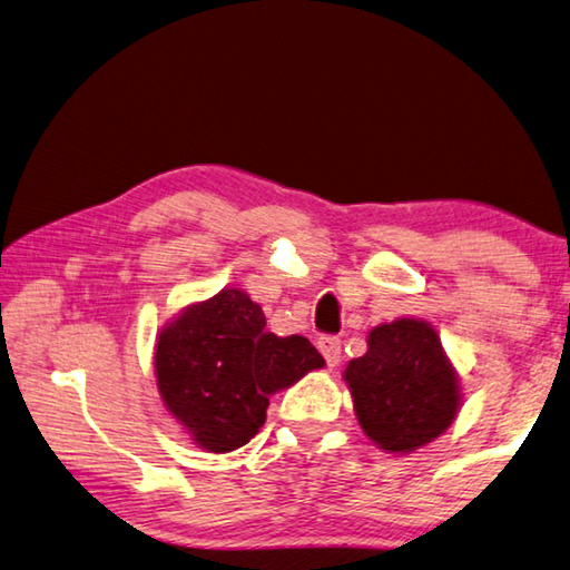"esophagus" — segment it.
I'll list each match as a JSON object with an SVG mask.
<instances>
[{"instance_id": "esophagus-1", "label": "esophagus", "mask_w": 570, "mask_h": 570, "mask_svg": "<svg viewBox=\"0 0 570 570\" xmlns=\"http://www.w3.org/2000/svg\"><path fill=\"white\" fill-rule=\"evenodd\" d=\"M318 351H321V354H324L326 364L331 368L338 366V361H341V338H336V336H321L318 338Z\"/></svg>"}]
</instances>
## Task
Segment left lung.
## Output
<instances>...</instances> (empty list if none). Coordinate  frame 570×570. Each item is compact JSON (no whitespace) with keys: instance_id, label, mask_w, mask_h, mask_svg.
<instances>
[{"instance_id":"8db88e82","label":"left lung","mask_w":570,"mask_h":570,"mask_svg":"<svg viewBox=\"0 0 570 570\" xmlns=\"http://www.w3.org/2000/svg\"><path fill=\"white\" fill-rule=\"evenodd\" d=\"M358 426L379 449L411 453L439 439L456 419V368L436 328L421 318H396L371 328L368 351L344 371Z\"/></svg>"}]
</instances>
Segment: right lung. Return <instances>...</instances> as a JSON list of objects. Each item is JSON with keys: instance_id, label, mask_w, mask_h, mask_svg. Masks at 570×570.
Masks as SVG:
<instances>
[{"instance_id": "obj_1", "label": "right lung", "mask_w": 570, "mask_h": 570, "mask_svg": "<svg viewBox=\"0 0 570 570\" xmlns=\"http://www.w3.org/2000/svg\"><path fill=\"white\" fill-rule=\"evenodd\" d=\"M321 366L312 341L266 331L262 306L239 288L186 306L159 331L154 351L164 406L209 453L249 443L264 426L268 396Z\"/></svg>"}]
</instances>
